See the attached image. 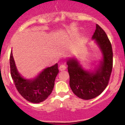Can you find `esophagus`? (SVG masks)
<instances>
[{
    "label": "esophagus",
    "mask_w": 125,
    "mask_h": 125,
    "mask_svg": "<svg viewBox=\"0 0 125 125\" xmlns=\"http://www.w3.org/2000/svg\"><path fill=\"white\" fill-rule=\"evenodd\" d=\"M66 66H65V65H62L59 66V69L60 71H64V70H66Z\"/></svg>",
    "instance_id": "obj_1"
}]
</instances>
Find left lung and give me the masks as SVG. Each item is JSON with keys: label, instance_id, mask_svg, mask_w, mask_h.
Returning a JSON list of instances; mask_svg holds the SVG:
<instances>
[{"label": "left lung", "instance_id": "8db88e82", "mask_svg": "<svg viewBox=\"0 0 125 125\" xmlns=\"http://www.w3.org/2000/svg\"><path fill=\"white\" fill-rule=\"evenodd\" d=\"M92 39L95 41L102 54V59L94 70H86L75 57L66 60L70 74V86L74 94L83 100L96 97L104 90L113 69V50L106 34L96 24Z\"/></svg>", "mask_w": 125, "mask_h": 125}]
</instances>
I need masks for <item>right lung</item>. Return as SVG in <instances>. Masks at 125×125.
Instances as JSON below:
<instances>
[{
  "instance_id": "add662e5",
  "label": "right lung",
  "mask_w": 125,
  "mask_h": 125,
  "mask_svg": "<svg viewBox=\"0 0 125 125\" xmlns=\"http://www.w3.org/2000/svg\"><path fill=\"white\" fill-rule=\"evenodd\" d=\"M11 75L19 93L27 101L38 103L44 101L52 93L55 77L59 73L58 64L46 68L36 77L27 79L18 71L11 52L10 59Z\"/></svg>"
}]
</instances>
